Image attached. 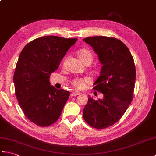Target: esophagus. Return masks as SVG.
<instances>
[{
    "label": "esophagus",
    "instance_id": "1",
    "mask_svg": "<svg viewBox=\"0 0 156 156\" xmlns=\"http://www.w3.org/2000/svg\"><path fill=\"white\" fill-rule=\"evenodd\" d=\"M80 93V92H72V93L70 94L71 97H73V96H77L79 95Z\"/></svg>",
    "mask_w": 156,
    "mask_h": 156
}]
</instances>
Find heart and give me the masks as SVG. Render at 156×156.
<instances>
[{
  "mask_svg": "<svg viewBox=\"0 0 156 156\" xmlns=\"http://www.w3.org/2000/svg\"><path fill=\"white\" fill-rule=\"evenodd\" d=\"M78 58L84 64V63H90L92 62L93 59V55L90 51L88 50V49H81L78 53ZM88 80L87 78H76L74 80L72 81V84L76 89H82L84 88L86 84L88 82Z\"/></svg>",
  "mask_w": 156,
  "mask_h": 156,
  "instance_id": "b5f03b06",
  "label": "heart"
}]
</instances>
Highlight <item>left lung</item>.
<instances>
[{"label":"left lung","instance_id":"1","mask_svg":"<svg viewBox=\"0 0 156 156\" xmlns=\"http://www.w3.org/2000/svg\"><path fill=\"white\" fill-rule=\"evenodd\" d=\"M83 41L93 48L102 65L93 88L103 94L97 101L88 96L83 117L91 127L105 129L121 118L133 99L136 77L133 58L127 46L116 38L95 36Z\"/></svg>","mask_w":156,"mask_h":156}]
</instances>
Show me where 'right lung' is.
Listing matches in <instances>:
<instances>
[{
  "label": "right lung",
  "instance_id": "obj_1",
  "mask_svg": "<svg viewBox=\"0 0 156 156\" xmlns=\"http://www.w3.org/2000/svg\"><path fill=\"white\" fill-rule=\"evenodd\" d=\"M77 40L44 36L29 42L20 54L13 76L15 94L23 113L34 123L47 127L60 116L69 92L51 86L49 76Z\"/></svg>",
  "mask_w": 156,
  "mask_h": 156
}]
</instances>
